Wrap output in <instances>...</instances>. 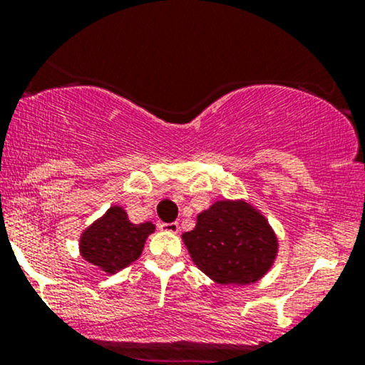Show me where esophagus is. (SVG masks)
<instances>
[{"mask_svg":"<svg viewBox=\"0 0 365 365\" xmlns=\"http://www.w3.org/2000/svg\"><path fill=\"white\" fill-rule=\"evenodd\" d=\"M159 230L166 233H178V223H159Z\"/></svg>","mask_w":365,"mask_h":365,"instance_id":"obj_1","label":"esophagus"}]
</instances>
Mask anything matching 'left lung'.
<instances>
[{"label": "left lung", "mask_w": 365, "mask_h": 365, "mask_svg": "<svg viewBox=\"0 0 365 365\" xmlns=\"http://www.w3.org/2000/svg\"><path fill=\"white\" fill-rule=\"evenodd\" d=\"M192 261L220 284H250L273 267L278 237L266 216L245 199L216 200L182 235Z\"/></svg>", "instance_id": "left-lung-1"}]
</instances>
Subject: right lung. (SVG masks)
<instances>
[{"label": "right lung", "instance_id": "right-lung-1", "mask_svg": "<svg viewBox=\"0 0 365 365\" xmlns=\"http://www.w3.org/2000/svg\"><path fill=\"white\" fill-rule=\"evenodd\" d=\"M156 230L150 221L130 223L127 211L111 206L101 217L87 226L78 240L81 255L106 274H115L140 257L144 244Z\"/></svg>", "mask_w": 365, "mask_h": 365}]
</instances>
